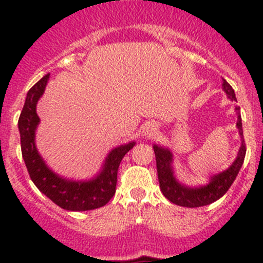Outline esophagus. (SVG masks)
I'll return each mask as SVG.
<instances>
[{"label": "esophagus", "instance_id": "esophagus-1", "mask_svg": "<svg viewBox=\"0 0 263 263\" xmlns=\"http://www.w3.org/2000/svg\"><path fill=\"white\" fill-rule=\"evenodd\" d=\"M156 129H158V127H156L154 123H147V124H145L144 128H142V136H145V137H151L154 134H155Z\"/></svg>", "mask_w": 263, "mask_h": 263}]
</instances>
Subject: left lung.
Listing matches in <instances>:
<instances>
[{
    "label": "left lung",
    "mask_w": 263,
    "mask_h": 263,
    "mask_svg": "<svg viewBox=\"0 0 263 263\" xmlns=\"http://www.w3.org/2000/svg\"><path fill=\"white\" fill-rule=\"evenodd\" d=\"M222 90L227 92V97L230 100L237 102L235 92L233 87L228 84L227 80L222 79ZM237 113V128L240 136V147L237 154V158L233 161L232 165L220 173L214 174L209 178V183L198 187H188L177 179L173 168V154L169 148L154 145V153L156 158V171H158V179L160 184V190L163 195L171 202L176 203L183 208H201V206L210 205L219 200L220 197L227 193L230 185L237 178L240 168L243 165L246 156V144L243 139L242 117H240V108L235 107Z\"/></svg>",
    "instance_id": "obj_1"
}]
</instances>
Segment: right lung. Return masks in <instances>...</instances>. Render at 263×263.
Returning <instances> with one entry per match:
<instances>
[{"mask_svg": "<svg viewBox=\"0 0 263 263\" xmlns=\"http://www.w3.org/2000/svg\"><path fill=\"white\" fill-rule=\"evenodd\" d=\"M48 80L49 73H47L29 90L18 118L21 154L29 176L36 188L61 209L87 211L102 208L115 196L119 164L136 142H127L112 148L102 169L92 178L75 181L58 176L47 165L35 145V132L41 122L36 115V104L46 90Z\"/></svg>", "mask_w": 263, "mask_h": 263, "instance_id": "add662e5", "label": "right lung"}]
</instances>
